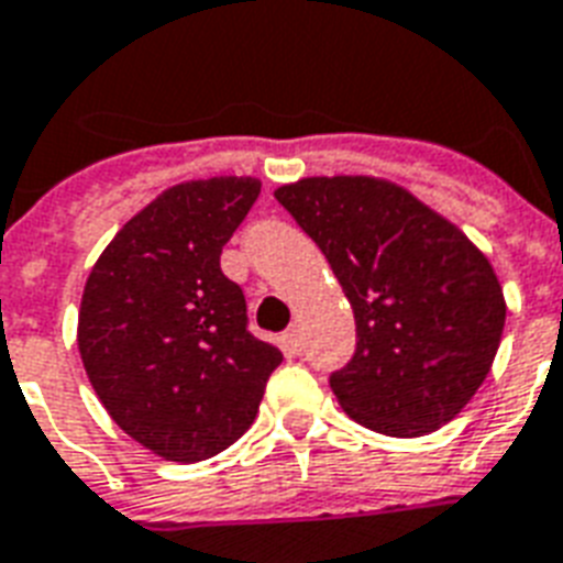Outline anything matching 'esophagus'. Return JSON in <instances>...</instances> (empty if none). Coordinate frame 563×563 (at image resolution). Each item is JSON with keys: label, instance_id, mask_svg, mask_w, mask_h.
<instances>
[{"label": "esophagus", "instance_id": "obj_1", "mask_svg": "<svg viewBox=\"0 0 563 563\" xmlns=\"http://www.w3.org/2000/svg\"><path fill=\"white\" fill-rule=\"evenodd\" d=\"M285 346L287 353H302V329H299L297 323L285 332Z\"/></svg>", "mask_w": 563, "mask_h": 563}]
</instances>
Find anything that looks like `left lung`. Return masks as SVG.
Segmentation results:
<instances>
[{
  "mask_svg": "<svg viewBox=\"0 0 563 563\" xmlns=\"http://www.w3.org/2000/svg\"><path fill=\"white\" fill-rule=\"evenodd\" d=\"M278 205L327 255L356 317V353L329 377L346 416L427 437L487 379L505 294L487 255L409 189L367 175L302 177Z\"/></svg>",
  "mask_w": 563,
  "mask_h": 563,
  "instance_id": "left-lung-1",
  "label": "left lung"
}]
</instances>
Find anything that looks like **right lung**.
<instances>
[{"instance_id":"obj_1","label":"right lung","mask_w":563,"mask_h":563,"mask_svg":"<svg viewBox=\"0 0 563 563\" xmlns=\"http://www.w3.org/2000/svg\"><path fill=\"white\" fill-rule=\"evenodd\" d=\"M261 196L257 177L168 186L91 266L76 344L88 383L126 437L172 463L234 445L282 350L246 329L219 255Z\"/></svg>"}]
</instances>
